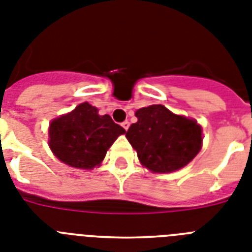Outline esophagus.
<instances>
[{
    "mask_svg": "<svg viewBox=\"0 0 252 252\" xmlns=\"http://www.w3.org/2000/svg\"><path fill=\"white\" fill-rule=\"evenodd\" d=\"M122 126L126 130H128V128H129V122H126H126H123L122 123Z\"/></svg>",
    "mask_w": 252,
    "mask_h": 252,
    "instance_id": "1",
    "label": "esophagus"
}]
</instances>
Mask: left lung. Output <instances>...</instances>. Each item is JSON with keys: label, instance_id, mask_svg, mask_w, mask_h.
<instances>
[{"label": "left lung", "instance_id": "8db88e82", "mask_svg": "<svg viewBox=\"0 0 252 252\" xmlns=\"http://www.w3.org/2000/svg\"><path fill=\"white\" fill-rule=\"evenodd\" d=\"M137 123L126 133L139 161L154 173H172L186 166L202 146V129L194 119L175 115L162 105L136 111Z\"/></svg>", "mask_w": 252, "mask_h": 252}]
</instances>
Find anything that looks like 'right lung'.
I'll return each instance as SVG.
<instances>
[{"label": "right lung", "instance_id": "obj_1", "mask_svg": "<svg viewBox=\"0 0 252 252\" xmlns=\"http://www.w3.org/2000/svg\"><path fill=\"white\" fill-rule=\"evenodd\" d=\"M126 129L110 115H100L88 102L54 119L48 129V146L64 164L78 169H94L102 162L110 146Z\"/></svg>", "mask_w": 252, "mask_h": 252}]
</instances>
